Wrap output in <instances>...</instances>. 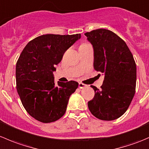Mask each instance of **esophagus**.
<instances>
[{
  "label": "esophagus",
  "instance_id": "34e87169",
  "mask_svg": "<svg viewBox=\"0 0 149 149\" xmlns=\"http://www.w3.org/2000/svg\"><path fill=\"white\" fill-rule=\"evenodd\" d=\"M79 87L80 88H85V87H86V85L83 83H81L80 82V83H79Z\"/></svg>",
  "mask_w": 149,
  "mask_h": 149
}]
</instances>
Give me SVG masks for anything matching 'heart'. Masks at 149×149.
Returning a JSON list of instances; mask_svg holds the SVG:
<instances>
[{
    "mask_svg": "<svg viewBox=\"0 0 149 149\" xmlns=\"http://www.w3.org/2000/svg\"><path fill=\"white\" fill-rule=\"evenodd\" d=\"M88 43H83V44H81V45H88Z\"/></svg>",
    "mask_w": 149,
    "mask_h": 149,
    "instance_id": "obj_1",
    "label": "heart"
}]
</instances>
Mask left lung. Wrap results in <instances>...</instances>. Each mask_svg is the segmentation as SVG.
Instances as JSON below:
<instances>
[{"label": "left lung", "instance_id": "obj_1", "mask_svg": "<svg viewBox=\"0 0 149 149\" xmlns=\"http://www.w3.org/2000/svg\"><path fill=\"white\" fill-rule=\"evenodd\" d=\"M84 35L94 47V68L104 75L101 88L91 86L94 98L88 102L91 113L102 120L121 117L136 92V65L126 43L112 31L99 29Z\"/></svg>", "mask_w": 149, "mask_h": 149}]
</instances>
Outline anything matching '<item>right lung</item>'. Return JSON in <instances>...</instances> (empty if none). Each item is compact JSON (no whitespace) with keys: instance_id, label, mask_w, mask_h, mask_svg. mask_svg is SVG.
<instances>
[{"instance_id":"obj_1","label":"right lung","mask_w":149,"mask_h":149,"mask_svg":"<svg viewBox=\"0 0 149 149\" xmlns=\"http://www.w3.org/2000/svg\"><path fill=\"white\" fill-rule=\"evenodd\" d=\"M81 34H44L24 48L16 65V89L26 112L44 123L55 122L65 114L70 96L79 84L74 81L55 83V65Z\"/></svg>"}]
</instances>
